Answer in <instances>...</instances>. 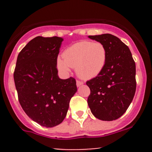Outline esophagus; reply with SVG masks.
<instances>
[{"label": "esophagus", "mask_w": 152, "mask_h": 152, "mask_svg": "<svg viewBox=\"0 0 152 152\" xmlns=\"http://www.w3.org/2000/svg\"><path fill=\"white\" fill-rule=\"evenodd\" d=\"M83 84V83L82 81H76V86L77 87H79L82 86V85Z\"/></svg>", "instance_id": "1"}]
</instances>
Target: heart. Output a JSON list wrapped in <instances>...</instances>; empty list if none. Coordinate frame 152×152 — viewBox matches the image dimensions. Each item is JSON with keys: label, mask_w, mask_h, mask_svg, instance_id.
Segmentation results:
<instances>
[{"label": "heart", "mask_w": 152, "mask_h": 152, "mask_svg": "<svg viewBox=\"0 0 152 152\" xmlns=\"http://www.w3.org/2000/svg\"><path fill=\"white\" fill-rule=\"evenodd\" d=\"M62 58L57 59L58 70L68 74L76 68V74L83 79L98 76L105 68L108 59L107 48L104 43L81 41L64 50Z\"/></svg>", "instance_id": "obj_1"}]
</instances>
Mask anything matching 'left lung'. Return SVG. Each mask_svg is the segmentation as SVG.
I'll use <instances>...</instances> for the list:
<instances>
[{"instance_id": "8db88e82", "label": "left lung", "mask_w": 152, "mask_h": 152, "mask_svg": "<svg viewBox=\"0 0 152 152\" xmlns=\"http://www.w3.org/2000/svg\"><path fill=\"white\" fill-rule=\"evenodd\" d=\"M104 43L108 59L104 69L86 82L91 94L88 104L96 118L102 121L116 120L124 114L136 91V65L129 47L109 34L88 36Z\"/></svg>"}]
</instances>
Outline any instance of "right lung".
I'll use <instances>...</instances> for the list:
<instances>
[{
  "label": "right lung",
  "instance_id": "add662e5",
  "mask_svg": "<svg viewBox=\"0 0 152 152\" xmlns=\"http://www.w3.org/2000/svg\"><path fill=\"white\" fill-rule=\"evenodd\" d=\"M63 41L57 36L34 38L19 53L13 74L22 109L33 121L47 128L64 121L77 91L74 78L58 76L57 57Z\"/></svg>",
  "mask_w": 152,
  "mask_h": 152
}]
</instances>
